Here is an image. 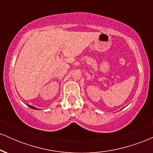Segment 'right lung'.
<instances>
[{
    "label": "right lung",
    "mask_w": 153,
    "mask_h": 153,
    "mask_svg": "<svg viewBox=\"0 0 153 153\" xmlns=\"http://www.w3.org/2000/svg\"><path fill=\"white\" fill-rule=\"evenodd\" d=\"M28 106H29V107H30L31 108H33V109H36V110L38 109V108H36V107H34V106H30V105H28Z\"/></svg>",
    "instance_id": "obj_1"
}]
</instances>
